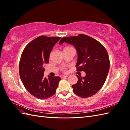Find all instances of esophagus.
I'll list each match as a JSON object with an SVG mask.
<instances>
[{"instance_id":"esophagus-1","label":"esophagus","mask_w":130,"mask_h":130,"mask_svg":"<svg viewBox=\"0 0 130 130\" xmlns=\"http://www.w3.org/2000/svg\"><path fill=\"white\" fill-rule=\"evenodd\" d=\"M68 77V75H61V78H62V79H63V78H66Z\"/></svg>"}]
</instances>
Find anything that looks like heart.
<instances>
[{
  "label": "heart",
  "instance_id": "obj_1",
  "mask_svg": "<svg viewBox=\"0 0 130 130\" xmlns=\"http://www.w3.org/2000/svg\"><path fill=\"white\" fill-rule=\"evenodd\" d=\"M67 48H71V47H65V49H67Z\"/></svg>",
  "mask_w": 130,
  "mask_h": 130
}]
</instances>
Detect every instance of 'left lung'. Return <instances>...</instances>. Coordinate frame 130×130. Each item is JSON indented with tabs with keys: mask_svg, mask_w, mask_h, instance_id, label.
<instances>
[{
	"mask_svg": "<svg viewBox=\"0 0 130 130\" xmlns=\"http://www.w3.org/2000/svg\"><path fill=\"white\" fill-rule=\"evenodd\" d=\"M65 42L75 46L77 53V71L85 72L86 76H76L78 81L72 85L73 91L81 98L95 95L103 86L110 69V60L105 47L100 42L84 34L62 38L59 44Z\"/></svg>",
	"mask_w": 130,
	"mask_h": 130,
	"instance_id": "8db88e82",
	"label": "left lung"
}]
</instances>
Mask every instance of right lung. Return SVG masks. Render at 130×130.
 Instances as JSON below:
<instances>
[{"label":"right lung","mask_w":130,"mask_h":130,"mask_svg":"<svg viewBox=\"0 0 130 130\" xmlns=\"http://www.w3.org/2000/svg\"><path fill=\"white\" fill-rule=\"evenodd\" d=\"M60 37L40 36L26 45L21 56L19 74L28 92L39 99L50 98L55 93L61 78L44 76V64L49 63V56Z\"/></svg>","instance_id":"add662e5"}]
</instances>
